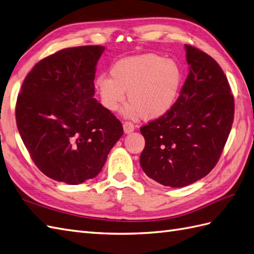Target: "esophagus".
<instances>
[{
    "label": "esophagus",
    "instance_id": "esophagus-1",
    "mask_svg": "<svg viewBox=\"0 0 254 254\" xmlns=\"http://www.w3.org/2000/svg\"><path fill=\"white\" fill-rule=\"evenodd\" d=\"M123 129H125V133L128 134V133H131V132L134 131V129H135V126L133 125L132 122L127 121V122L123 123Z\"/></svg>",
    "mask_w": 254,
    "mask_h": 254
}]
</instances>
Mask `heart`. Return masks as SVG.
Instances as JSON below:
<instances>
[{
	"instance_id": "1",
	"label": "heart",
	"mask_w": 254,
	"mask_h": 254,
	"mask_svg": "<svg viewBox=\"0 0 254 254\" xmlns=\"http://www.w3.org/2000/svg\"><path fill=\"white\" fill-rule=\"evenodd\" d=\"M110 76L99 75L96 90L105 108L119 109L127 98L125 114L155 120L172 109L182 86L180 64L155 53L122 58L110 68Z\"/></svg>"
}]
</instances>
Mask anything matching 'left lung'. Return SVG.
<instances>
[{
	"label": "left lung",
	"instance_id": "left-lung-1",
	"mask_svg": "<svg viewBox=\"0 0 254 254\" xmlns=\"http://www.w3.org/2000/svg\"><path fill=\"white\" fill-rule=\"evenodd\" d=\"M185 47L190 73L179 98L168 114L139 128L145 138L141 169L170 187L187 186L210 173L235 114L234 95L220 64L197 47Z\"/></svg>",
	"mask_w": 254,
	"mask_h": 254
}]
</instances>
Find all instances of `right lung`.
Instances as JSON below:
<instances>
[{
	"label": "right lung",
	"mask_w": 254,
	"mask_h": 254,
	"mask_svg": "<svg viewBox=\"0 0 254 254\" xmlns=\"http://www.w3.org/2000/svg\"><path fill=\"white\" fill-rule=\"evenodd\" d=\"M102 45L69 47L43 58L23 80L16 123L32 161L49 178L76 185L95 178L123 127L94 98Z\"/></svg>",
	"instance_id": "right-lung-1"
}]
</instances>
